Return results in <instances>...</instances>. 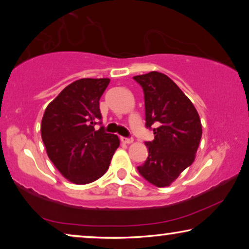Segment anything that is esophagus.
<instances>
[{
  "label": "esophagus",
  "mask_w": 249,
  "mask_h": 249,
  "mask_svg": "<svg viewBox=\"0 0 249 249\" xmlns=\"http://www.w3.org/2000/svg\"><path fill=\"white\" fill-rule=\"evenodd\" d=\"M121 142H124V144H131L132 139L131 138H125V137H121Z\"/></svg>",
  "instance_id": "esophagus-1"
}]
</instances>
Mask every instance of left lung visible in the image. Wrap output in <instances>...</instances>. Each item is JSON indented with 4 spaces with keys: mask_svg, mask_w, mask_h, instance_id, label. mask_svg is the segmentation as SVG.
Returning <instances> with one entry per match:
<instances>
[{
    "mask_svg": "<svg viewBox=\"0 0 249 249\" xmlns=\"http://www.w3.org/2000/svg\"><path fill=\"white\" fill-rule=\"evenodd\" d=\"M134 79L144 90L146 127L156 125L154 141L145 142L148 158L137 169L152 185L168 187L195 161L202 138L198 112L166 74L152 71Z\"/></svg>",
    "mask_w": 249,
    "mask_h": 249,
    "instance_id": "8db88e82",
    "label": "left lung"
}]
</instances>
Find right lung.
I'll return each instance as SVG.
<instances>
[{"mask_svg": "<svg viewBox=\"0 0 249 249\" xmlns=\"http://www.w3.org/2000/svg\"><path fill=\"white\" fill-rule=\"evenodd\" d=\"M108 78H83L68 85L44 112L40 132L46 153L64 178L86 185L101 178L120 145L117 135L98 130L100 98Z\"/></svg>", "mask_w": 249, "mask_h": 249, "instance_id": "right-lung-1", "label": "right lung"}]
</instances>
